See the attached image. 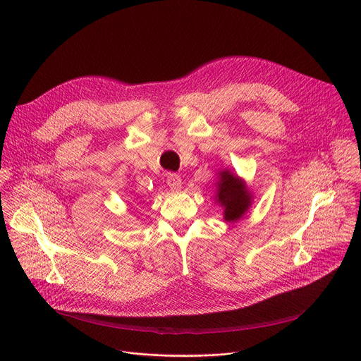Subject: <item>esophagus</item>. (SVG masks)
I'll return each mask as SVG.
<instances>
[{
  "instance_id": "obj_1",
  "label": "esophagus",
  "mask_w": 361,
  "mask_h": 361,
  "mask_svg": "<svg viewBox=\"0 0 361 361\" xmlns=\"http://www.w3.org/2000/svg\"><path fill=\"white\" fill-rule=\"evenodd\" d=\"M167 184L171 190H178L181 187V178L178 174L174 173H169L167 174Z\"/></svg>"
}]
</instances>
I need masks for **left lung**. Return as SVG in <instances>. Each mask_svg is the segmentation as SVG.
Wrapping results in <instances>:
<instances>
[{
    "instance_id": "obj_1",
    "label": "left lung",
    "mask_w": 361,
    "mask_h": 361,
    "mask_svg": "<svg viewBox=\"0 0 361 361\" xmlns=\"http://www.w3.org/2000/svg\"><path fill=\"white\" fill-rule=\"evenodd\" d=\"M217 198L224 207V219L227 221H237L247 212L251 204V197L237 176L228 170L220 173Z\"/></svg>"
}]
</instances>
